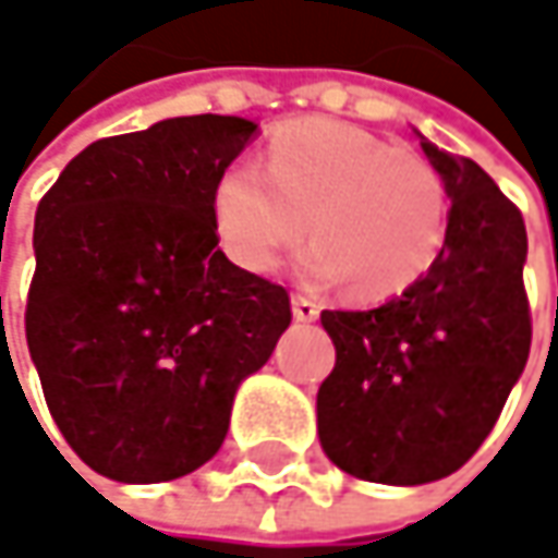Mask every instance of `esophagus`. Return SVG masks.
Segmentation results:
<instances>
[{
    "mask_svg": "<svg viewBox=\"0 0 558 558\" xmlns=\"http://www.w3.org/2000/svg\"><path fill=\"white\" fill-rule=\"evenodd\" d=\"M319 316V303L316 300H310V296H293V319H300V323H313Z\"/></svg>",
    "mask_w": 558,
    "mask_h": 558,
    "instance_id": "obj_1",
    "label": "esophagus"
}]
</instances>
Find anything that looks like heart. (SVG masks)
Instances as JSON below:
<instances>
[{
	"mask_svg": "<svg viewBox=\"0 0 558 558\" xmlns=\"http://www.w3.org/2000/svg\"><path fill=\"white\" fill-rule=\"evenodd\" d=\"M300 268L316 283L345 280L359 300L407 290L446 242L449 186L433 161L336 119L275 129L262 168L229 165L213 186L222 252L252 275H271L306 235Z\"/></svg>",
	"mask_w": 558,
	"mask_h": 558,
	"instance_id": "1",
	"label": "heart"
}]
</instances>
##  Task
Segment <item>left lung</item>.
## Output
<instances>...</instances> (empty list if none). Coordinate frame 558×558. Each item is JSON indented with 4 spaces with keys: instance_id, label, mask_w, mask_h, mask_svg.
Here are the masks:
<instances>
[{
    "instance_id": "8db88e82",
    "label": "left lung",
    "mask_w": 558,
    "mask_h": 558,
    "mask_svg": "<svg viewBox=\"0 0 558 558\" xmlns=\"http://www.w3.org/2000/svg\"><path fill=\"white\" fill-rule=\"evenodd\" d=\"M446 177V242L429 271L375 310H323L336 368L316 393L323 452L378 485L462 469L495 429L530 355L526 226L472 158L423 142Z\"/></svg>"
}]
</instances>
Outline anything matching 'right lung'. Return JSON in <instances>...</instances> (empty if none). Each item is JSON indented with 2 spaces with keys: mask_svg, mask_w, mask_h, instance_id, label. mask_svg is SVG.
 I'll return each mask as SVG.
<instances>
[{
  "mask_svg": "<svg viewBox=\"0 0 558 558\" xmlns=\"http://www.w3.org/2000/svg\"><path fill=\"white\" fill-rule=\"evenodd\" d=\"M255 132L180 116L99 138L38 203L28 352L66 446L112 482L209 462L290 326L287 290L216 248L213 186Z\"/></svg>",
  "mask_w": 558,
  "mask_h": 558,
  "instance_id": "1",
  "label": "right lung"
}]
</instances>
